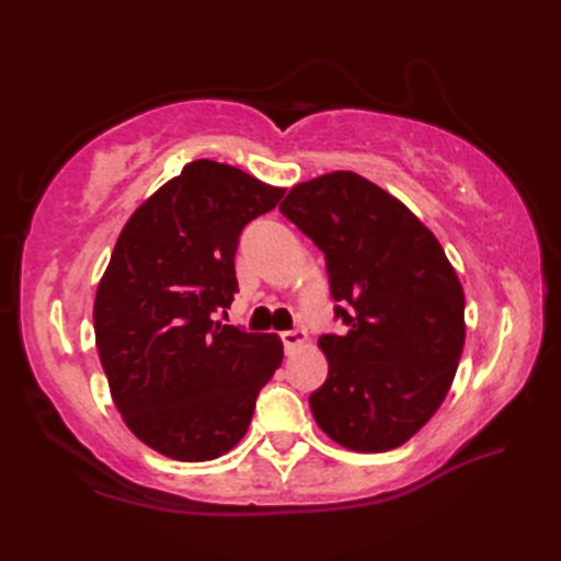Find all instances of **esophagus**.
Returning <instances> with one entry per match:
<instances>
[{
	"label": "esophagus",
	"mask_w": 561,
	"mask_h": 561,
	"mask_svg": "<svg viewBox=\"0 0 561 561\" xmlns=\"http://www.w3.org/2000/svg\"><path fill=\"white\" fill-rule=\"evenodd\" d=\"M306 340H308V335H306V330H301V328L282 332V342H284V347H287V350L299 347V344H304Z\"/></svg>",
	"instance_id": "34e87169"
}]
</instances>
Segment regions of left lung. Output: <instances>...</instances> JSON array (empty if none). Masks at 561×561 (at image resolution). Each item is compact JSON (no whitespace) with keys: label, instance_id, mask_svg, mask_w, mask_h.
<instances>
[{"label":"left lung","instance_id":"8db88e82","mask_svg":"<svg viewBox=\"0 0 561 561\" xmlns=\"http://www.w3.org/2000/svg\"><path fill=\"white\" fill-rule=\"evenodd\" d=\"M279 211L323 250L344 335L318 340L328 378L308 402L356 453L392 450L446 400L465 344V294L438 238L359 173L294 185Z\"/></svg>","mask_w":561,"mask_h":561}]
</instances>
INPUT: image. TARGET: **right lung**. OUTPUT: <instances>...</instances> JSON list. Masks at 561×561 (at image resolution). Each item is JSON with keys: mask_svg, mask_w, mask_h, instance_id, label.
I'll return each mask as SVG.
<instances>
[{"mask_svg": "<svg viewBox=\"0 0 561 561\" xmlns=\"http://www.w3.org/2000/svg\"><path fill=\"white\" fill-rule=\"evenodd\" d=\"M282 195L236 165L197 159L117 236L93 301L96 347L123 422L165 458L229 453L282 366L279 335L214 320L238 291V236Z\"/></svg>", "mask_w": 561, "mask_h": 561, "instance_id": "1", "label": "right lung"}]
</instances>
